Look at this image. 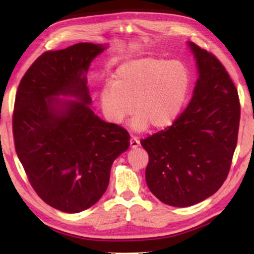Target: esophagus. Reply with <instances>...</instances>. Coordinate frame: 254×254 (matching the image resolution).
<instances>
[{
    "label": "esophagus",
    "mask_w": 254,
    "mask_h": 254,
    "mask_svg": "<svg viewBox=\"0 0 254 254\" xmlns=\"http://www.w3.org/2000/svg\"><path fill=\"white\" fill-rule=\"evenodd\" d=\"M130 145H131V148H137V147H139V145H140L139 137L132 135L131 139H130Z\"/></svg>",
    "instance_id": "esophagus-1"
}]
</instances>
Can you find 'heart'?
<instances>
[{"instance_id": "obj_1", "label": "heart", "mask_w": 254, "mask_h": 254, "mask_svg": "<svg viewBox=\"0 0 254 254\" xmlns=\"http://www.w3.org/2000/svg\"><path fill=\"white\" fill-rule=\"evenodd\" d=\"M189 84L188 68L179 60L132 59L118 68L114 83L103 87L102 109L111 122L121 124L132 114L134 106L136 115L132 127L135 130L143 131L149 126L162 128L178 117Z\"/></svg>"}]
</instances>
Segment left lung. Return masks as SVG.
Returning a JSON list of instances; mask_svg holds the SVG:
<instances>
[{"label":"left lung","mask_w":254,"mask_h":254,"mask_svg":"<svg viewBox=\"0 0 254 254\" xmlns=\"http://www.w3.org/2000/svg\"><path fill=\"white\" fill-rule=\"evenodd\" d=\"M199 78L190 103L170 127L141 140L149 154L145 180L162 203L187 207L225 182L238 143V89L213 54L192 42Z\"/></svg>","instance_id":"left-lung-1"}]
</instances>
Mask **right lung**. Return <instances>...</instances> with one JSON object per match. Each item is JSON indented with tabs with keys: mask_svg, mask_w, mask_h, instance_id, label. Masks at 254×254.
<instances>
[{
	"mask_svg": "<svg viewBox=\"0 0 254 254\" xmlns=\"http://www.w3.org/2000/svg\"><path fill=\"white\" fill-rule=\"evenodd\" d=\"M104 47L80 42L36 59L16 91L15 151L29 183L51 207L79 213L100 200L112 163L130 145L126 128L89 109L86 72ZM70 95L80 101L51 98Z\"/></svg>",
	"mask_w": 254,
	"mask_h": 254,
	"instance_id": "add662e5",
	"label": "right lung"
}]
</instances>
